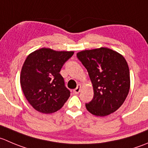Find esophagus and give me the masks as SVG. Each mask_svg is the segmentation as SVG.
<instances>
[{
    "instance_id": "esophagus-1",
    "label": "esophagus",
    "mask_w": 148,
    "mask_h": 148,
    "mask_svg": "<svg viewBox=\"0 0 148 148\" xmlns=\"http://www.w3.org/2000/svg\"><path fill=\"white\" fill-rule=\"evenodd\" d=\"M80 90H81V85H80V84H78L77 87L74 90V92L75 93V94H78L80 92Z\"/></svg>"
}]
</instances>
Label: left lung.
<instances>
[{"mask_svg":"<svg viewBox=\"0 0 148 148\" xmlns=\"http://www.w3.org/2000/svg\"><path fill=\"white\" fill-rule=\"evenodd\" d=\"M77 56L88 71L94 90L92 100L85 104L87 110L97 116L115 112L130 91V69L125 58L107 48L82 51Z\"/></svg>","mask_w":148,"mask_h":148,"instance_id":"left-lung-1","label":"left lung"}]
</instances>
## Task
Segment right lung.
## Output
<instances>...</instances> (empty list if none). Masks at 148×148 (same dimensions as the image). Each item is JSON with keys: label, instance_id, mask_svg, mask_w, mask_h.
<instances>
[{"label": "right lung", "instance_id": "right-lung-1", "mask_svg": "<svg viewBox=\"0 0 148 148\" xmlns=\"http://www.w3.org/2000/svg\"><path fill=\"white\" fill-rule=\"evenodd\" d=\"M74 51L41 48L30 53L21 68L20 83L29 104L39 112L51 114L61 109L70 96L60 74Z\"/></svg>", "mask_w": 148, "mask_h": 148}]
</instances>
